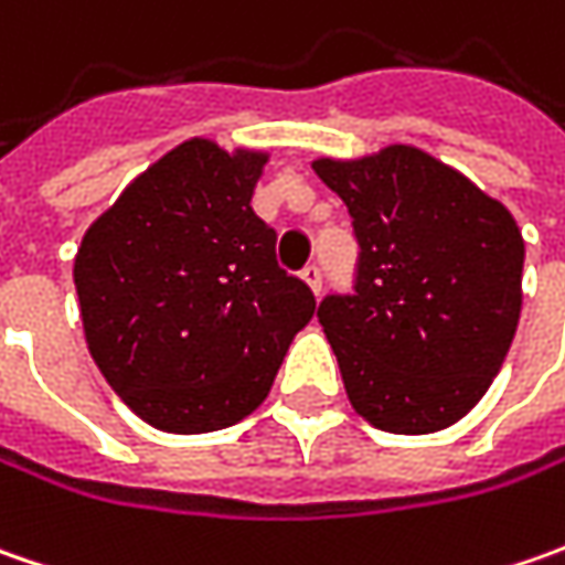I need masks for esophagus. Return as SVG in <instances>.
<instances>
[{
    "mask_svg": "<svg viewBox=\"0 0 565 565\" xmlns=\"http://www.w3.org/2000/svg\"><path fill=\"white\" fill-rule=\"evenodd\" d=\"M301 279L315 289V295H320V286H323V270H320L317 264H308V267L301 270Z\"/></svg>",
    "mask_w": 565,
    "mask_h": 565,
    "instance_id": "34e87169",
    "label": "esophagus"
}]
</instances>
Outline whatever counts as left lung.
<instances>
[{"instance_id":"8db88e82","label":"left lung","mask_w":565,"mask_h":565,"mask_svg":"<svg viewBox=\"0 0 565 565\" xmlns=\"http://www.w3.org/2000/svg\"><path fill=\"white\" fill-rule=\"evenodd\" d=\"M315 172L352 216V292H327L317 320L361 418L434 434L488 393L522 311L525 242L512 213L415 147Z\"/></svg>"}]
</instances>
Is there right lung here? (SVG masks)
Returning <instances> with one entry per match:
<instances>
[{
	"label": "right lung",
	"instance_id": "right-lung-1",
	"mask_svg": "<svg viewBox=\"0 0 565 565\" xmlns=\"http://www.w3.org/2000/svg\"><path fill=\"white\" fill-rule=\"evenodd\" d=\"M264 163L185 141L125 188L77 248L87 349L125 405L169 434L250 415L315 317V292L276 264V228L250 210Z\"/></svg>",
	"mask_w": 565,
	"mask_h": 565
}]
</instances>
